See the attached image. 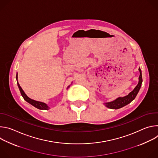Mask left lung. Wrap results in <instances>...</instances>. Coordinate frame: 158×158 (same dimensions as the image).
<instances>
[{
	"label": "left lung",
	"mask_w": 158,
	"mask_h": 158,
	"mask_svg": "<svg viewBox=\"0 0 158 158\" xmlns=\"http://www.w3.org/2000/svg\"><path fill=\"white\" fill-rule=\"evenodd\" d=\"M139 71L140 73L139 77V82L138 85L135 87V88L133 89V91H132L131 93L128 94V95L125 96L124 97H119L116 98L115 100L110 101V102H104V104L106 107L109 109H120L128 104H129L131 101H132L136 97L138 93H139L142 82H143V78H142V72L140 69V67L139 68Z\"/></svg>",
	"instance_id": "obj_1"
}]
</instances>
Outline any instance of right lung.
I'll return each instance as SVG.
<instances>
[{"instance_id":"right-lung-1","label":"right lung","mask_w":158,"mask_h":158,"mask_svg":"<svg viewBox=\"0 0 158 158\" xmlns=\"http://www.w3.org/2000/svg\"><path fill=\"white\" fill-rule=\"evenodd\" d=\"M16 80H17V85L19 87V89L20 90V94L22 95V96L23 97V98L24 99L25 101H26L27 102H29V104H31V105H32L33 106H34L35 107L39 109H42V110H48L50 109V107H49L48 106L47 104L44 103V102H40V101H35L34 99H32L31 98H29L27 95L26 94L24 93V91L22 90V87L20 86L19 82H18V77H17V74L16 75ZM72 84V83H71ZM71 85H69L68 87H67V89H68L69 87H70Z\"/></svg>"}]
</instances>
